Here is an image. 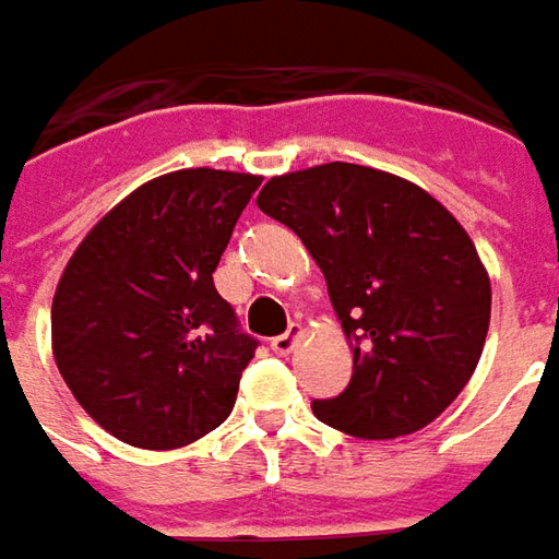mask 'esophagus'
I'll return each mask as SVG.
<instances>
[{
  "label": "esophagus",
  "instance_id": "esophagus-1",
  "mask_svg": "<svg viewBox=\"0 0 559 559\" xmlns=\"http://www.w3.org/2000/svg\"><path fill=\"white\" fill-rule=\"evenodd\" d=\"M299 340H302V328H299V324H290V330H287L284 336H275V340H272V352L281 355V358H287V355H294L296 352Z\"/></svg>",
  "mask_w": 559,
  "mask_h": 559
}]
</instances>
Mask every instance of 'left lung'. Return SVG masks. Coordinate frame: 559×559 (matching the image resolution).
Returning a JSON list of instances; mask_svg holds the SVG:
<instances>
[{"label":"left lung","mask_w":559,"mask_h":559,"mask_svg":"<svg viewBox=\"0 0 559 559\" xmlns=\"http://www.w3.org/2000/svg\"><path fill=\"white\" fill-rule=\"evenodd\" d=\"M257 204L302 238L355 355L348 389L314 416L364 440L435 423L489 330L487 265L462 223L423 186L348 162L272 177Z\"/></svg>","instance_id":"left-lung-1"}]
</instances>
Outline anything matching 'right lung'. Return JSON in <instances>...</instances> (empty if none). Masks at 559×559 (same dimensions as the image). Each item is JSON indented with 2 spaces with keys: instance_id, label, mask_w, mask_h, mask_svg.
<instances>
[{
  "instance_id": "obj_1",
  "label": "right lung",
  "mask_w": 559,
  "mask_h": 559,
  "mask_svg": "<svg viewBox=\"0 0 559 559\" xmlns=\"http://www.w3.org/2000/svg\"><path fill=\"white\" fill-rule=\"evenodd\" d=\"M263 177L183 168L136 186L72 250L51 302L57 370L94 423L180 450L226 423L257 343L214 272Z\"/></svg>"
}]
</instances>
